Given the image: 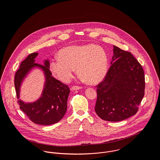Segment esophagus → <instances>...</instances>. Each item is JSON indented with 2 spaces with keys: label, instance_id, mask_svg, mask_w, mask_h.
Returning <instances> with one entry per match:
<instances>
[{
  "label": "esophagus",
  "instance_id": "obj_1",
  "mask_svg": "<svg viewBox=\"0 0 160 160\" xmlns=\"http://www.w3.org/2000/svg\"><path fill=\"white\" fill-rule=\"evenodd\" d=\"M82 87L74 86H72V87L71 88V90H73V91H75V90H79V89H82Z\"/></svg>",
  "mask_w": 160,
  "mask_h": 160
}]
</instances>
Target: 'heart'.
Masks as SVG:
<instances>
[{
    "instance_id": "b5f03b06",
    "label": "heart",
    "mask_w": 160,
    "mask_h": 160,
    "mask_svg": "<svg viewBox=\"0 0 160 160\" xmlns=\"http://www.w3.org/2000/svg\"><path fill=\"white\" fill-rule=\"evenodd\" d=\"M108 68V59L105 51L95 44L71 46L61 49L58 58L49 64L51 72L63 82L72 78L74 69L83 82L95 85L105 78Z\"/></svg>"
}]
</instances>
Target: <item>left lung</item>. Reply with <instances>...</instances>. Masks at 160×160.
I'll list each match as a JSON object with an SVG mask.
<instances>
[{
	"mask_svg": "<svg viewBox=\"0 0 160 160\" xmlns=\"http://www.w3.org/2000/svg\"><path fill=\"white\" fill-rule=\"evenodd\" d=\"M111 65L97 86L95 110L101 119L117 122L136 114L145 93V76L134 56L115 46Z\"/></svg>",
	"mask_w": 160,
	"mask_h": 160,
	"instance_id": "1",
	"label": "left lung"
}]
</instances>
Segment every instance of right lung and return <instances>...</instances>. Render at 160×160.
I'll use <instances>...</instances> for the list:
<instances>
[{"mask_svg":"<svg viewBox=\"0 0 160 160\" xmlns=\"http://www.w3.org/2000/svg\"><path fill=\"white\" fill-rule=\"evenodd\" d=\"M38 55V53H31L21 63L15 74V87L22 111L35 124L48 126L58 122L65 116L70 90L68 86L52 76L48 59L44 61L43 65L35 63ZM36 68H40L43 72L45 80L43 90L38 100L25 102L19 99L21 86L27 75Z\"/></svg>","mask_w":160,"mask_h":160,"instance_id":"add662e5","label":"right lung"}]
</instances>
